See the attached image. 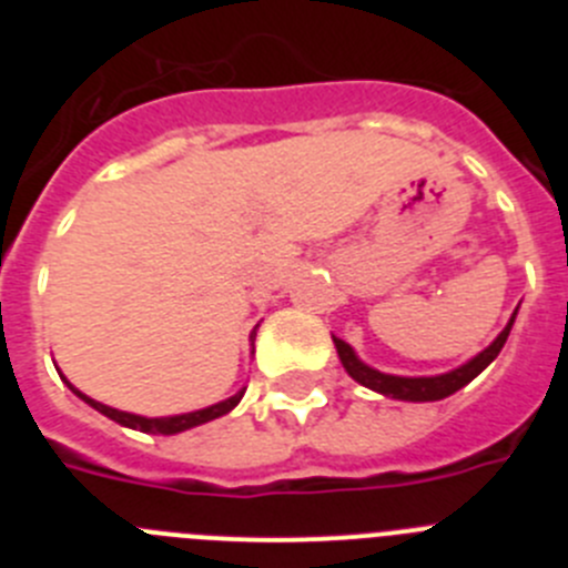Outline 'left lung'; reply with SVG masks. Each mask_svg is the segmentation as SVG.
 <instances>
[{
	"label": "left lung",
	"instance_id": "8db88e82",
	"mask_svg": "<svg viewBox=\"0 0 568 568\" xmlns=\"http://www.w3.org/2000/svg\"><path fill=\"white\" fill-rule=\"evenodd\" d=\"M515 315H518V310H515ZM515 315L509 318V324L504 327V333L491 341L484 353L475 355L469 364L458 366V369H453V373L435 375V378H400V375H384V373H378V369H373V366L361 364L358 355L353 353V346L344 344V341L335 338V335H333V341H335V349H338L341 364H344L346 373L353 375L358 384L369 386V389H375V393L386 395V398H395V400H440V398H446V395L458 393L460 386L469 384L471 378H478L486 366L498 358V353L504 349L506 338H509V329H511V324H515Z\"/></svg>",
	"mask_w": 568,
	"mask_h": 568
}]
</instances>
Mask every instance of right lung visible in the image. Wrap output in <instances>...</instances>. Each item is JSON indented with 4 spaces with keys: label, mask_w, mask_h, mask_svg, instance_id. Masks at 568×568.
<instances>
[{
    "label": "right lung",
    "mask_w": 568,
    "mask_h": 568,
    "mask_svg": "<svg viewBox=\"0 0 568 568\" xmlns=\"http://www.w3.org/2000/svg\"><path fill=\"white\" fill-rule=\"evenodd\" d=\"M70 389H73V393H77L82 400H88V404L93 406V409H99V413L108 415L110 420H115V424L130 426V429H142V433H155V435H175V433H184V429H193V426H199V424H207V420H213V418H222V415H227L230 409H233V406L239 404L241 395H244V389H241V393H235L233 398L222 400V404L207 406V409H199V413L173 415V418H142V415L119 413V409H113V406L99 404V400H93V398H88V395L79 393L77 386H70Z\"/></svg>",
    "instance_id": "1"
}]
</instances>
